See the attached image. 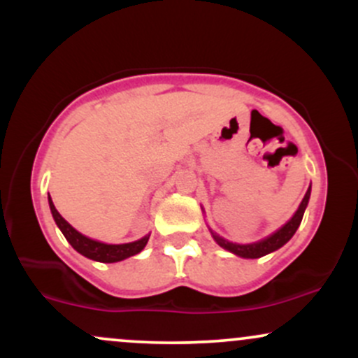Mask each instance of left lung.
I'll return each mask as SVG.
<instances>
[{"instance_id":"left-lung-1","label":"left lung","mask_w":358,"mask_h":358,"mask_svg":"<svg viewBox=\"0 0 358 358\" xmlns=\"http://www.w3.org/2000/svg\"><path fill=\"white\" fill-rule=\"evenodd\" d=\"M310 193H311V187L308 188L305 199H303L301 203H299L298 210L293 215V219L287 222L286 225H282V227L279 229L278 232H274L273 236H269L268 239L256 242V244L241 245V244H234V242H227L225 239H222V237L217 236L215 232H212L213 239H215V242L220 245V248L231 250V252L236 254V256H241L245 259H257V257L266 256V254H269V252H274V250L282 248V245H285L286 242L294 236V232L298 231L299 224H301V220H303V215H305V208L308 205V200H310Z\"/></svg>"}]
</instances>
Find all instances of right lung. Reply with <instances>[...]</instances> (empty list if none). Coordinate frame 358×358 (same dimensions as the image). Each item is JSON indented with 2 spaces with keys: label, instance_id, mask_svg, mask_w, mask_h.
<instances>
[{
  "label": "right lung",
  "instance_id": "add662e5",
  "mask_svg": "<svg viewBox=\"0 0 358 358\" xmlns=\"http://www.w3.org/2000/svg\"><path fill=\"white\" fill-rule=\"evenodd\" d=\"M48 203H50V210L53 219H55V224L59 225L62 234L65 236V239L69 241V244L72 245L77 252H80L82 256L92 259V261L97 262H117L122 261V259L134 256V254L141 252L148 244V239L150 236H145L143 239L136 242H129V244H102V242L92 241L89 237L82 236L80 232H77L76 229L69 224L64 217L57 212L55 205H53L52 199H48Z\"/></svg>",
  "mask_w": 358,
  "mask_h": 358
}]
</instances>
